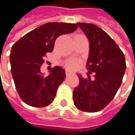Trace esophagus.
I'll return each mask as SVG.
<instances>
[{
  "label": "esophagus",
  "mask_w": 135,
  "mask_h": 135,
  "mask_svg": "<svg viewBox=\"0 0 135 135\" xmlns=\"http://www.w3.org/2000/svg\"><path fill=\"white\" fill-rule=\"evenodd\" d=\"M65 74H66V76H70V75H71V73L70 70H66V72H65Z\"/></svg>",
  "instance_id": "obj_1"
}]
</instances>
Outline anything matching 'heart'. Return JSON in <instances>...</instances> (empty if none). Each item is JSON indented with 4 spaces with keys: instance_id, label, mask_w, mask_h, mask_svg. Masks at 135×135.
<instances>
[{
    "instance_id": "b5f03b06",
    "label": "heart",
    "mask_w": 135,
    "mask_h": 135,
    "mask_svg": "<svg viewBox=\"0 0 135 135\" xmlns=\"http://www.w3.org/2000/svg\"><path fill=\"white\" fill-rule=\"evenodd\" d=\"M67 67L70 69H76L78 67V64L76 61H74V60H71V61H69L67 63Z\"/></svg>"
}]
</instances>
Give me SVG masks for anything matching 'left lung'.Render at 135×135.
Masks as SVG:
<instances>
[{
  "mask_svg": "<svg viewBox=\"0 0 135 135\" xmlns=\"http://www.w3.org/2000/svg\"><path fill=\"white\" fill-rule=\"evenodd\" d=\"M90 43L86 69L94 72V80L79 76L73 100L79 110L96 113L103 110L116 95L126 70L125 57L113 39L92 23L77 22Z\"/></svg>",
  "mask_w": 135,
  "mask_h": 135,
  "instance_id": "1",
  "label": "left lung"
}]
</instances>
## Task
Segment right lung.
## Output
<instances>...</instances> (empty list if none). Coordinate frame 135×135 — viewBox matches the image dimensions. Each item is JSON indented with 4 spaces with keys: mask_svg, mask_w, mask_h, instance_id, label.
<instances>
[{
    "mask_svg": "<svg viewBox=\"0 0 135 135\" xmlns=\"http://www.w3.org/2000/svg\"><path fill=\"white\" fill-rule=\"evenodd\" d=\"M76 28L75 23L48 22L27 32L12 45L10 54L12 74L18 94L26 104L44 108L53 103L59 86L65 79V71L55 66L44 77L40 67L46 54L54 50L58 37Z\"/></svg>",
    "mask_w": 135,
    "mask_h": 135,
    "instance_id": "obj_1",
    "label": "right lung"
}]
</instances>
